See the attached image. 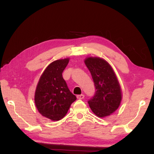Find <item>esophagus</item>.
<instances>
[{"mask_svg": "<svg viewBox=\"0 0 154 154\" xmlns=\"http://www.w3.org/2000/svg\"><path fill=\"white\" fill-rule=\"evenodd\" d=\"M77 99H79V100H82V99L84 98V95L83 94H80V95H77Z\"/></svg>", "mask_w": 154, "mask_h": 154, "instance_id": "obj_1", "label": "esophagus"}]
</instances>
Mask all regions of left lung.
<instances>
[{
	"instance_id": "obj_1",
	"label": "left lung",
	"mask_w": 154,
	"mask_h": 154,
	"mask_svg": "<svg viewBox=\"0 0 154 154\" xmlns=\"http://www.w3.org/2000/svg\"><path fill=\"white\" fill-rule=\"evenodd\" d=\"M84 62L96 88L94 95L88 101L90 107L99 118L110 116L118 109L122 100L118 78L110 64L103 58L90 57Z\"/></svg>"
}]
</instances>
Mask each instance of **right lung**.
<instances>
[{"instance_id":"1","label":"right lung","mask_w":154,"mask_h":154,"mask_svg":"<svg viewBox=\"0 0 154 154\" xmlns=\"http://www.w3.org/2000/svg\"><path fill=\"white\" fill-rule=\"evenodd\" d=\"M69 62V58H65L51 62L43 72L36 88V109L43 116L52 121L63 118L77 99L62 77V72Z\"/></svg>"}]
</instances>
